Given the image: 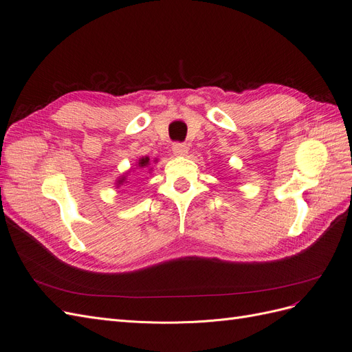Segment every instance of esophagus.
<instances>
[{"label": "esophagus", "mask_w": 352, "mask_h": 352, "mask_svg": "<svg viewBox=\"0 0 352 352\" xmlns=\"http://www.w3.org/2000/svg\"><path fill=\"white\" fill-rule=\"evenodd\" d=\"M172 150L176 157H184L188 154V146L185 144H175Z\"/></svg>", "instance_id": "1"}]
</instances>
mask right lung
Returning a JSON list of instances; mask_svg holds the SVG:
<instances>
[{
  "label": "right lung",
  "instance_id": "right-lung-1",
  "mask_svg": "<svg viewBox=\"0 0 352 352\" xmlns=\"http://www.w3.org/2000/svg\"><path fill=\"white\" fill-rule=\"evenodd\" d=\"M158 162V160L155 158L154 160V163H157ZM150 164H151V162H150V157H141L140 160H138V162H136V167L135 168H138V167H140V168H146V167H150ZM131 172H132V168L131 170H127V172H124L122 176H119V177H117V180H116V188H120V186H123L124 184H129V182H127V176H129L131 175ZM148 172H153V167H150V168H148Z\"/></svg>",
  "mask_w": 352,
  "mask_h": 352
}]
</instances>
